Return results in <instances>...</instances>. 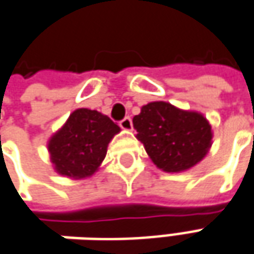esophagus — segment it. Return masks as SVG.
Masks as SVG:
<instances>
[{
    "instance_id": "obj_1",
    "label": "esophagus",
    "mask_w": 254,
    "mask_h": 254,
    "mask_svg": "<svg viewBox=\"0 0 254 254\" xmlns=\"http://www.w3.org/2000/svg\"><path fill=\"white\" fill-rule=\"evenodd\" d=\"M119 127H122L124 130H130V129H132V119L129 118V117L124 118L119 122Z\"/></svg>"
}]
</instances>
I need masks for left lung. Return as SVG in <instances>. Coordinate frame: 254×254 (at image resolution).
I'll list each match as a JSON object with an SVG mask.
<instances>
[{"label":"left lung","instance_id":"left-lung-1","mask_svg":"<svg viewBox=\"0 0 254 254\" xmlns=\"http://www.w3.org/2000/svg\"><path fill=\"white\" fill-rule=\"evenodd\" d=\"M133 127L152 162L167 173L194 167L212 144L211 125L202 114L164 101L143 105L133 117Z\"/></svg>","mask_w":254,"mask_h":254}]
</instances>
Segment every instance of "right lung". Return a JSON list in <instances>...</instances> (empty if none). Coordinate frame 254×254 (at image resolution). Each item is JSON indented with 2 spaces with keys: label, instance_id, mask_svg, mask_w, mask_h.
Returning a JSON list of instances; mask_svg holds the SVG:
<instances>
[{
  "label": "right lung",
  "instance_id": "1",
  "mask_svg": "<svg viewBox=\"0 0 254 254\" xmlns=\"http://www.w3.org/2000/svg\"><path fill=\"white\" fill-rule=\"evenodd\" d=\"M119 130L117 124L98 111L75 110L49 140L55 170L70 179L92 176L105 159L111 139Z\"/></svg>",
  "mask_w": 254,
  "mask_h": 254
}]
</instances>
